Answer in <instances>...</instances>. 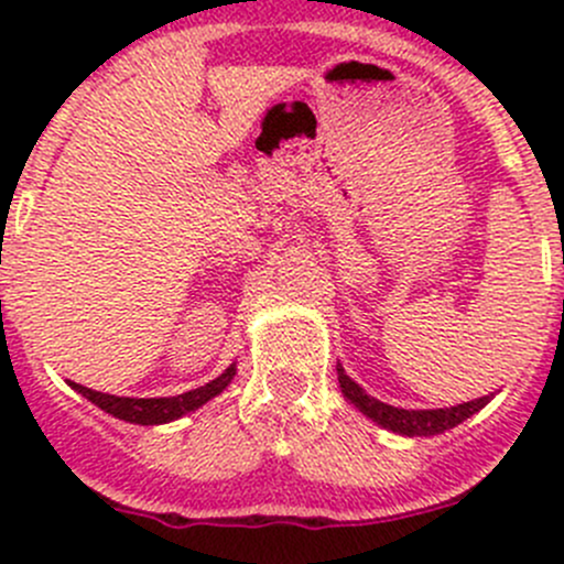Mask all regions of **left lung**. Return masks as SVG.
<instances>
[{"mask_svg": "<svg viewBox=\"0 0 564 564\" xmlns=\"http://www.w3.org/2000/svg\"><path fill=\"white\" fill-rule=\"evenodd\" d=\"M338 371V384L340 392H344L346 401L357 409V412L366 414L371 423H377L379 429L392 431L398 436H436L445 434V431L456 429V425L464 423L466 417L480 412L486 403H491V398L497 392H488V395L475 398V401H464L456 403V406H445V409H401V406H390V403L379 401V398L368 395L360 384L355 382L351 377H346L344 366H335Z\"/></svg>", "mask_w": 564, "mask_h": 564, "instance_id": "1", "label": "left lung"}]
</instances>
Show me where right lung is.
I'll return each instance as SVG.
<instances>
[{
    "label": "right lung",
    "mask_w": 564,
    "mask_h": 564,
    "mask_svg": "<svg viewBox=\"0 0 564 564\" xmlns=\"http://www.w3.org/2000/svg\"><path fill=\"white\" fill-rule=\"evenodd\" d=\"M235 377H237V362H231V366L226 368L218 379H213V382L172 398H124V395H108V392L89 390L84 388V384L70 382V379H67V384H70L76 392H82V395L87 398V401H93L95 406H100L104 412L111 414V417L124 420V423H133V425H163V423H174V420L202 409L204 403L213 401L215 395H220V392L229 388Z\"/></svg>",
    "instance_id": "1"
}]
</instances>
